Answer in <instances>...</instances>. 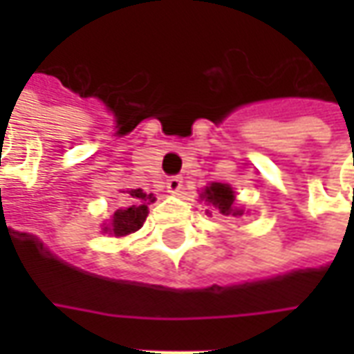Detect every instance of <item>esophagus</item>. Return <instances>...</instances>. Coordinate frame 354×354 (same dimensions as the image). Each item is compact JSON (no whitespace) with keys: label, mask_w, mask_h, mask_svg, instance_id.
<instances>
[{"label":"esophagus","mask_w":354,"mask_h":354,"mask_svg":"<svg viewBox=\"0 0 354 354\" xmlns=\"http://www.w3.org/2000/svg\"><path fill=\"white\" fill-rule=\"evenodd\" d=\"M182 176H170L169 180H167V187H169L170 193H178L180 189H182Z\"/></svg>","instance_id":"obj_1"}]
</instances>
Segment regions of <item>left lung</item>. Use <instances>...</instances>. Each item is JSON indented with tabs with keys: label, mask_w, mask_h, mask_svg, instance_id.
Listing matches in <instances>:
<instances>
[{
	"label": "left lung",
	"mask_w": 354,
	"mask_h": 354,
	"mask_svg": "<svg viewBox=\"0 0 354 354\" xmlns=\"http://www.w3.org/2000/svg\"><path fill=\"white\" fill-rule=\"evenodd\" d=\"M203 199L208 201L210 205H214L218 210H220V214L223 216H241L243 214V210H237V208L233 207V203H235V193L231 189L230 185L225 184H210L203 192Z\"/></svg>",
	"instance_id": "obj_1"
}]
</instances>
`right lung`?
Segmentation results:
<instances>
[{"label": "right lung", "instance_id": "obj_1", "mask_svg": "<svg viewBox=\"0 0 354 354\" xmlns=\"http://www.w3.org/2000/svg\"><path fill=\"white\" fill-rule=\"evenodd\" d=\"M129 197H131V205L129 207H121L119 210H115L113 214V220H111V231L115 235H129V233H134L138 231L144 222H146L147 216V205L153 203L155 197L149 193H144L142 189H131Z\"/></svg>", "mask_w": 354, "mask_h": 354}]
</instances>
